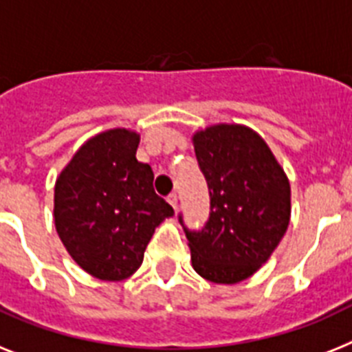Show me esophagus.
Here are the masks:
<instances>
[{"label":"esophagus","instance_id":"obj_1","mask_svg":"<svg viewBox=\"0 0 352 352\" xmlns=\"http://www.w3.org/2000/svg\"><path fill=\"white\" fill-rule=\"evenodd\" d=\"M167 201L170 203V207H173L174 210H178V196H176V194H170V196L167 197Z\"/></svg>","mask_w":352,"mask_h":352}]
</instances>
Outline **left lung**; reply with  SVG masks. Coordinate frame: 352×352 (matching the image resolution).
Wrapping results in <instances>:
<instances>
[{"label":"left lung","instance_id":"obj_1","mask_svg":"<svg viewBox=\"0 0 352 352\" xmlns=\"http://www.w3.org/2000/svg\"><path fill=\"white\" fill-rule=\"evenodd\" d=\"M192 144L210 192L205 228H185L192 268L210 283H241L270 259L286 234L289 179L263 136L241 124L196 131Z\"/></svg>","mask_w":352,"mask_h":352}]
</instances>
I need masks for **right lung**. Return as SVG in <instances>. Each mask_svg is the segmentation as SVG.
Masks as SVG:
<instances>
[{"mask_svg": "<svg viewBox=\"0 0 352 352\" xmlns=\"http://www.w3.org/2000/svg\"><path fill=\"white\" fill-rule=\"evenodd\" d=\"M138 144L136 131H102L78 147L55 182V230L69 257L100 280L135 274L156 226L174 216L153 188V169L136 160Z\"/></svg>", "mask_w": 352, "mask_h": 352, "instance_id": "obj_1", "label": "right lung"}]
</instances>
